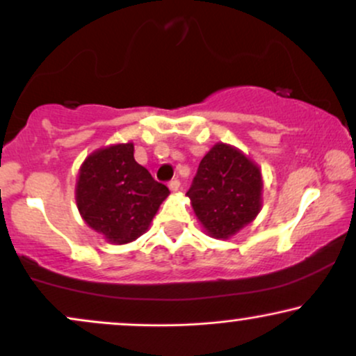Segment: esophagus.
I'll return each mask as SVG.
<instances>
[{"mask_svg":"<svg viewBox=\"0 0 356 356\" xmlns=\"http://www.w3.org/2000/svg\"><path fill=\"white\" fill-rule=\"evenodd\" d=\"M179 187H181V182H179L177 179H175V181H170V182H169V189H170V192H177Z\"/></svg>","mask_w":356,"mask_h":356,"instance_id":"obj_1","label":"esophagus"}]
</instances>
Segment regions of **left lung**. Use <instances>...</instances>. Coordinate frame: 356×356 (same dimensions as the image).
<instances>
[{"label":"left lung","instance_id":"8db88e82","mask_svg":"<svg viewBox=\"0 0 356 356\" xmlns=\"http://www.w3.org/2000/svg\"><path fill=\"white\" fill-rule=\"evenodd\" d=\"M262 194L259 164L235 145L217 143L200 161L187 197L204 232L227 241L255 220Z\"/></svg>","mask_w":356,"mask_h":356}]
</instances>
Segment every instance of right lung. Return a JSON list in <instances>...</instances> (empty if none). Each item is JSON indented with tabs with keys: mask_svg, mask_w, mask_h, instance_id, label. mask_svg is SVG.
I'll list each match as a JSON object with an SVG mask.
<instances>
[{
	"mask_svg": "<svg viewBox=\"0 0 356 356\" xmlns=\"http://www.w3.org/2000/svg\"><path fill=\"white\" fill-rule=\"evenodd\" d=\"M170 192L134 159V143L111 144L86 157L76 179V205L108 243L124 245L149 230Z\"/></svg>",
	"mask_w": 356,
	"mask_h": 356,
	"instance_id": "obj_1",
	"label": "right lung"
}]
</instances>
